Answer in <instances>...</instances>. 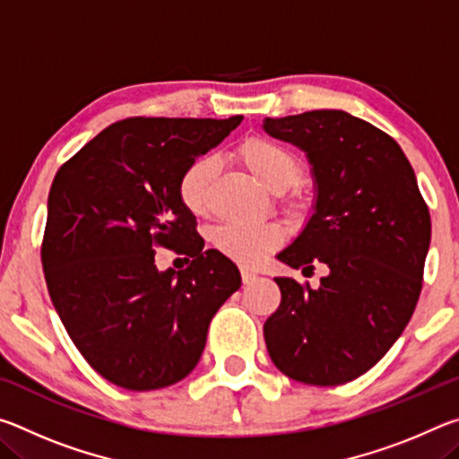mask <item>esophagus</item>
Wrapping results in <instances>:
<instances>
[{"label":"esophagus","mask_w":459,"mask_h":459,"mask_svg":"<svg viewBox=\"0 0 459 459\" xmlns=\"http://www.w3.org/2000/svg\"><path fill=\"white\" fill-rule=\"evenodd\" d=\"M240 279H243L245 285H248V283H253L255 279H257V273H255V271H251V269H240Z\"/></svg>","instance_id":"34e87169"}]
</instances>
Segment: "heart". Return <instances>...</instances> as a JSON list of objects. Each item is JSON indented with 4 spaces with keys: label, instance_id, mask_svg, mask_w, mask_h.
<instances>
[{
    "label": "heart",
    "instance_id": "heart-1",
    "mask_svg": "<svg viewBox=\"0 0 459 459\" xmlns=\"http://www.w3.org/2000/svg\"><path fill=\"white\" fill-rule=\"evenodd\" d=\"M235 155L267 190L279 194V202L287 212H299L304 208V196L295 188V184L304 176V164L290 147L269 137H248L237 147ZM214 172L216 160L212 155H200L178 178V196L186 211L194 216L208 212ZM281 243L283 230L273 222L259 227L222 224L212 232L216 251L245 267L259 265Z\"/></svg>",
    "mask_w": 459,
    "mask_h": 459
}]
</instances>
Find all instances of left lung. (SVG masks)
Wrapping results in <instances>:
<instances>
[{
  "instance_id": "1",
  "label": "left lung",
  "mask_w": 459,
  "mask_h": 459,
  "mask_svg": "<svg viewBox=\"0 0 459 459\" xmlns=\"http://www.w3.org/2000/svg\"><path fill=\"white\" fill-rule=\"evenodd\" d=\"M307 153L316 212L279 253L293 269H328L320 287L277 277L281 304L263 325L275 367L298 383H351L405 330L423 287L431 216L394 139L346 111L324 108L263 121Z\"/></svg>"
}]
</instances>
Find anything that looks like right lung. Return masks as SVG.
Listing matches in <instances>:
<instances>
[{
	"instance_id": "right-lung-1",
	"label": "right lung",
	"mask_w": 459,
	"mask_h": 459,
	"mask_svg": "<svg viewBox=\"0 0 459 459\" xmlns=\"http://www.w3.org/2000/svg\"><path fill=\"white\" fill-rule=\"evenodd\" d=\"M230 119H121L54 176L42 238L52 304L92 368L129 391L176 385L196 367L212 316L240 287L235 263L204 248L178 196L182 169L219 145ZM193 257L161 274L152 255Z\"/></svg>"
}]
</instances>
